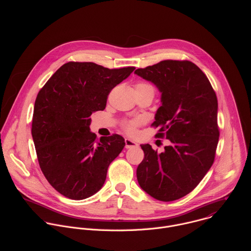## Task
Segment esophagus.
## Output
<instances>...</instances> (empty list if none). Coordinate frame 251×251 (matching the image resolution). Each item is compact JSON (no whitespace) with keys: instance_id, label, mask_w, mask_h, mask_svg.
Listing matches in <instances>:
<instances>
[{"instance_id":"esophagus-1","label":"esophagus","mask_w":251,"mask_h":251,"mask_svg":"<svg viewBox=\"0 0 251 251\" xmlns=\"http://www.w3.org/2000/svg\"><path fill=\"white\" fill-rule=\"evenodd\" d=\"M138 146H139L138 143L135 142L134 140H131L129 138L125 139V148L126 149H132V148H136Z\"/></svg>"}]
</instances>
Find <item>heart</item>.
I'll return each mask as SVG.
<instances>
[{
    "label": "heart",
    "mask_w": 251,
    "mask_h": 251,
    "mask_svg": "<svg viewBox=\"0 0 251 251\" xmlns=\"http://www.w3.org/2000/svg\"><path fill=\"white\" fill-rule=\"evenodd\" d=\"M136 87H152V86L149 85V84H147V83L141 82V83H138V84L136 85ZM139 123H140V121H131V122L127 123V124L125 125L126 131H127L129 134H134V133H135V129H136V127H137V125H138Z\"/></svg>",
    "instance_id": "obj_1"
}]
</instances>
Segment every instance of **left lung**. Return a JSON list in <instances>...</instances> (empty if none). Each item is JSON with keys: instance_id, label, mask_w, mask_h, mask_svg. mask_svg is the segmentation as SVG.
Masks as SVG:
<instances>
[{"instance_id": "obj_1", "label": "left lung", "mask_w": 251, "mask_h": 251, "mask_svg": "<svg viewBox=\"0 0 251 251\" xmlns=\"http://www.w3.org/2000/svg\"><path fill=\"white\" fill-rule=\"evenodd\" d=\"M135 75L152 82L161 93L155 114L157 136L170 144L157 153L142 144L144 160L137 168L143 191L162 201L191 193L210 169L219 142L218 99L207 77L193 62L163 60Z\"/></svg>"}]
</instances>
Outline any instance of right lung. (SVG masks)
<instances>
[{
    "mask_svg": "<svg viewBox=\"0 0 251 251\" xmlns=\"http://www.w3.org/2000/svg\"><path fill=\"white\" fill-rule=\"evenodd\" d=\"M134 69L70 61L40 90L31 136L45 176L62 196L84 200L103 187L107 170L123 150L125 140L117 134L97 140L90 131V116L105 109L110 91Z\"/></svg>",
    "mask_w": 251,
    "mask_h": 251,
    "instance_id": "obj_1",
    "label": "right lung"
}]
</instances>
